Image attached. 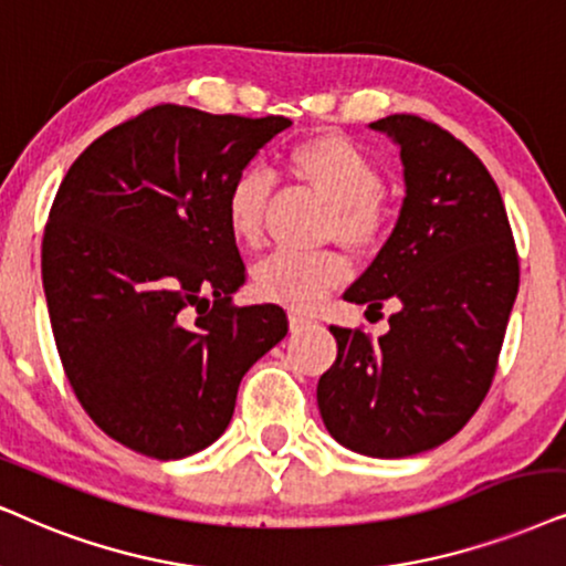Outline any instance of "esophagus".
Segmentation results:
<instances>
[{
    "mask_svg": "<svg viewBox=\"0 0 566 566\" xmlns=\"http://www.w3.org/2000/svg\"><path fill=\"white\" fill-rule=\"evenodd\" d=\"M313 324V316H307L303 311H290V328L292 332H303L305 326Z\"/></svg>",
    "mask_w": 566,
    "mask_h": 566,
    "instance_id": "obj_1",
    "label": "esophagus"
}]
</instances>
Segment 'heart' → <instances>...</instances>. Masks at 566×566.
Returning a JSON list of instances; mask_svg holds the SVG:
<instances>
[{"mask_svg":"<svg viewBox=\"0 0 566 566\" xmlns=\"http://www.w3.org/2000/svg\"><path fill=\"white\" fill-rule=\"evenodd\" d=\"M284 164L300 182L328 203L326 234L353 253H368L381 242L389 211L381 188L378 164L339 133H321L295 143ZM269 180L259 169H242L230 182L224 200L227 227L245 248H255L263 234V213L269 203ZM347 276V263L336 253H295L276 250L253 271L255 295L307 311L339 287Z\"/></svg>","mask_w":566,"mask_h":566,"instance_id":"b5f03b06","label":"heart"}]
</instances>
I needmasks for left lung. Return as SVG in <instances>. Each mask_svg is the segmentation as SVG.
<instances>
[{"instance_id": "8db88e82", "label": "left lung", "mask_w": 566, "mask_h": 566, "mask_svg": "<svg viewBox=\"0 0 566 566\" xmlns=\"http://www.w3.org/2000/svg\"><path fill=\"white\" fill-rule=\"evenodd\" d=\"M370 127L399 146L405 200L345 300L397 313L378 342L332 326L336 360L316 395L342 447L397 460L452 439L489 395L520 261L502 192L462 140L415 114Z\"/></svg>"}]
</instances>
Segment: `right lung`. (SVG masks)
I'll list each match as a JSON object with an SVG mask.
<instances>
[{"instance_id":"add662e5","label":"right lung","mask_w":566,"mask_h":566,"mask_svg":"<svg viewBox=\"0 0 566 566\" xmlns=\"http://www.w3.org/2000/svg\"><path fill=\"white\" fill-rule=\"evenodd\" d=\"M290 125L161 104L93 140L56 190L41 245L56 353L93 423L133 452L217 441L242 376L287 334L279 305H232L245 266L224 200Z\"/></svg>"}]
</instances>
